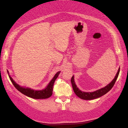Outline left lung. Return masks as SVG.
Instances as JSON below:
<instances>
[{
	"mask_svg": "<svg viewBox=\"0 0 128 128\" xmlns=\"http://www.w3.org/2000/svg\"><path fill=\"white\" fill-rule=\"evenodd\" d=\"M120 68H118V72L116 74V75L115 78L109 84H108L107 86H106L105 87H104L102 88H100L97 91H96L94 92H86L81 91L80 89L77 87L76 85L75 84L74 79V76H73L72 77V79H71V82L72 84L73 90L74 91L76 95L77 96H78L79 98H80L82 99L92 100V99H94L96 98H99L100 96H102L103 95L107 94V93L108 91H110L112 89V88L113 87L115 83L116 80L118 77L119 72H120Z\"/></svg>",
	"mask_w": 128,
	"mask_h": 128,
	"instance_id": "8db88e82",
	"label": "left lung"
}]
</instances>
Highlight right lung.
<instances>
[{
  "label": "right lung",
  "mask_w": 128,
  "mask_h": 128,
  "mask_svg": "<svg viewBox=\"0 0 128 128\" xmlns=\"http://www.w3.org/2000/svg\"><path fill=\"white\" fill-rule=\"evenodd\" d=\"M7 72H8L9 77L12 83H13L15 88L18 89V90L21 92L22 94L29 96V97L32 98L34 99H46L50 97V96H52L53 94V88L54 83L55 80L57 78L58 76H59L60 72H58L56 74V75L54 76L53 79L51 80V82H50V83L48 84L47 87L45 89H44V90L40 91L34 90L32 89H31L29 88H24L20 86L18 84L15 83L13 80V78L9 75L8 70H7Z\"/></svg>",
  "instance_id": "1"
}]
</instances>
